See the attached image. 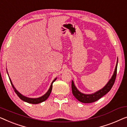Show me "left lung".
Listing matches in <instances>:
<instances>
[{
  "label": "left lung",
  "instance_id": "8db88e82",
  "mask_svg": "<svg viewBox=\"0 0 127 127\" xmlns=\"http://www.w3.org/2000/svg\"><path fill=\"white\" fill-rule=\"evenodd\" d=\"M117 62H118V59L116 65L115 71H114L113 75H112L111 79H110L109 82L107 83L106 85L103 87L102 89H101L97 92L93 94H85L83 93H82L80 92L79 90H78L75 86L74 85V83L73 81H72V84H71V87H72V92L73 95L77 99L78 101L81 102L83 103H92L94 102L99 99L102 97L103 95L108 93L110 90L112 89V86L114 85V83L115 82L116 78V74H117Z\"/></svg>",
  "mask_w": 127,
  "mask_h": 127
}]
</instances>
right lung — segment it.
Returning a JSON list of instances; mask_svg holds the SVG:
<instances>
[{"label":"right lung","mask_w":127,"mask_h":127,"mask_svg":"<svg viewBox=\"0 0 127 127\" xmlns=\"http://www.w3.org/2000/svg\"><path fill=\"white\" fill-rule=\"evenodd\" d=\"M7 74L8 75V72H7ZM56 79H57V78H55V79L53 81V82H52L49 89L48 90V92H46L45 94H44V95H42V96H41V97H40L39 98H29V97H25V96L23 95L22 94H21L20 93L18 92V91L16 90V89L15 88V87H14L13 84H12V82H11V80L10 79V78L9 77V79L10 81L11 84V85H12V88L14 89V92H15V93L17 94V95L18 96L19 98H20V99L23 100V101H25V102H26L30 103H33V104H37V103L42 102L45 101L46 99H47L49 97L50 94H51L52 89V84H53V82L56 81Z\"/></svg>","instance_id":"1"}]
</instances>
